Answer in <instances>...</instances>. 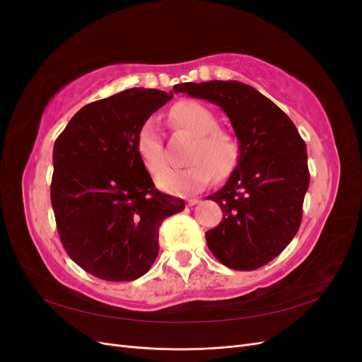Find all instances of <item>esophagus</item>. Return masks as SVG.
Returning a JSON list of instances; mask_svg holds the SVG:
<instances>
[{
	"instance_id": "obj_1",
	"label": "esophagus",
	"mask_w": 362,
	"mask_h": 362,
	"mask_svg": "<svg viewBox=\"0 0 362 362\" xmlns=\"http://www.w3.org/2000/svg\"><path fill=\"white\" fill-rule=\"evenodd\" d=\"M198 202H199V199L193 198V199H189V201H187V205H189V206H193V205H196Z\"/></svg>"
}]
</instances>
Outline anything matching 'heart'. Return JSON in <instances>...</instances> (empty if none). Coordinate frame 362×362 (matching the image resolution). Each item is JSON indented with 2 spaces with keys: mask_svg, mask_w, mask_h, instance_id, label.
<instances>
[{
  "mask_svg": "<svg viewBox=\"0 0 362 362\" xmlns=\"http://www.w3.org/2000/svg\"><path fill=\"white\" fill-rule=\"evenodd\" d=\"M170 122L193 136L185 169H166L157 177V187L175 196H187L204 190L216 178H223L233 170L238 158L234 137L217 128V119L210 108L196 101H181L170 110ZM136 152L151 173L166 166L158 127L154 119H146L136 136Z\"/></svg>",
  "mask_w": 362,
  "mask_h": 362,
  "instance_id": "b5f03b06",
  "label": "heart"
}]
</instances>
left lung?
<instances>
[{"instance_id": "obj_1", "label": "left lung", "mask_w": 362, "mask_h": 362, "mask_svg": "<svg viewBox=\"0 0 362 362\" xmlns=\"http://www.w3.org/2000/svg\"><path fill=\"white\" fill-rule=\"evenodd\" d=\"M187 93L218 105L238 139L237 166L223 187L208 196L222 222L205 233L223 266L255 270L287 247L302 221L310 185L306 145L291 119L269 98L240 81L182 83Z\"/></svg>"}]
</instances>
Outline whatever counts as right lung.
Instances as JSON below:
<instances>
[{"label": "right lung", "mask_w": 362, "mask_h": 362, "mask_svg": "<svg viewBox=\"0 0 362 362\" xmlns=\"http://www.w3.org/2000/svg\"><path fill=\"white\" fill-rule=\"evenodd\" d=\"M173 93L128 89L84 105L52 151L51 204L68 255L90 275L134 281L158 255V228L184 201L156 189L136 152L140 125Z\"/></svg>", "instance_id": "obj_1"}]
</instances>
